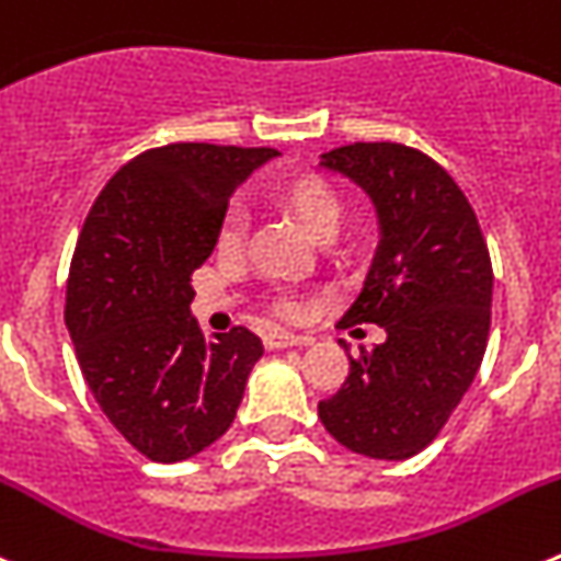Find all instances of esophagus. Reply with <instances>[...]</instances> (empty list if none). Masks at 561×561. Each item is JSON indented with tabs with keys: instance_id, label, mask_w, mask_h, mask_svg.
<instances>
[{
	"instance_id": "34e87169",
	"label": "esophagus",
	"mask_w": 561,
	"mask_h": 561,
	"mask_svg": "<svg viewBox=\"0 0 561 561\" xmlns=\"http://www.w3.org/2000/svg\"><path fill=\"white\" fill-rule=\"evenodd\" d=\"M310 341L312 337L293 335V332H285V330H271L262 335L265 350H287V346H301V343H310Z\"/></svg>"
}]
</instances>
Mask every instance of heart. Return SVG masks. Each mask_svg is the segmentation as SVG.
Masks as SVG:
<instances>
[{"label": "heart", "instance_id": "heart-1", "mask_svg": "<svg viewBox=\"0 0 561 561\" xmlns=\"http://www.w3.org/2000/svg\"><path fill=\"white\" fill-rule=\"evenodd\" d=\"M274 201L293 211L299 224L310 231L318 240L335 234L337 224H341V195L335 193V186L324 179V175L310 173V170H299V173L282 175L274 184ZM245 237V218L240 209H229L218 226V251L224 256H234L243 249ZM274 310L282 318H299L301 301L296 296H279L274 301Z\"/></svg>", "mask_w": 561, "mask_h": 561}]
</instances>
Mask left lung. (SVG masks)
<instances>
[{"mask_svg": "<svg viewBox=\"0 0 561 561\" xmlns=\"http://www.w3.org/2000/svg\"><path fill=\"white\" fill-rule=\"evenodd\" d=\"M321 164L371 195L382 229L341 327L377 324L388 337L350 355V375L318 402V419L346 450L400 461L442 433L476 380L492 324V260L461 186L422 150L352 142Z\"/></svg>", "mask_w": 561, "mask_h": 561, "instance_id": "left-lung-1", "label": "left lung"}]
</instances>
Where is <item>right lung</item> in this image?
<instances>
[{
  "instance_id": "1",
  "label": "right lung",
  "mask_w": 561,
  "mask_h": 561,
  "mask_svg": "<svg viewBox=\"0 0 561 561\" xmlns=\"http://www.w3.org/2000/svg\"><path fill=\"white\" fill-rule=\"evenodd\" d=\"M279 150L173 142L117 170L85 215L67 279V327L108 422L150 461L224 436L262 341L204 337L190 285L218 243L234 186Z\"/></svg>"
}]
</instances>
